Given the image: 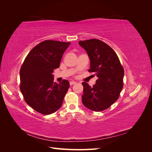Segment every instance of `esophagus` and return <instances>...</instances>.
Segmentation results:
<instances>
[{"label":"esophagus","mask_w":152,"mask_h":152,"mask_svg":"<svg viewBox=\"0 0 152 152\" xmlns=\"http://www.w3.org/2000/svg\"><path fill=\"white\" fill-rule=\"evenodd\" d=\"M76 84V82H74V81H71V82H70V86L74 85V84Z\"/></svg>","instance_id":"34e87169"}]
</instances>
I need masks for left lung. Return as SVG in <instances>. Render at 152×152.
I'll return each mask as SVG.
<instances>
[{"label":"left lung","instance_id":"obj_1","mask_svg":"<svg viewBox=\"0 0 152 152\" xmlns=\"http://www.w3.org/2000/svg\"><path fill=\"white\" fill-rule=\"evenodd\" d=\"M79 45L88 54L91 62L89 72L98 77L93 87L82 82V103L95 112L108 108L119 98L123 88L124 70L113 49L98 39L79 41Z\"/></svg>","mask_w":152,"mask_h":152}]
</instances>
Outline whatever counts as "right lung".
Returning <instances> with one entry per match:
<instances>
[{
  "label": "right lung",
  "instance_id": "1",
  "mask_svg": "<svg viewBox=\"0 0 152 152\" xmlns=\"http://www.w3.org/2000/svg\"><path fill=\"white\" fill-rule=\"evenodd\" d=\"M70 42L46 40L32 49L21 67L20 89L25 102L36 112L51 114L60 108L70 87L67 80L54 82L52 73L59 67Z\"/></svg>",
  "mask_w": 152,
  "mask_h": 152
}]
</instances>
